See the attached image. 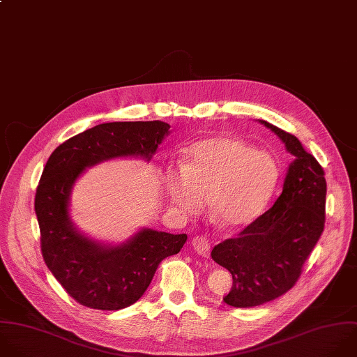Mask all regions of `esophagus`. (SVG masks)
Returning <instances> with one entry per match:
<instances>
[{"mask_svg":"<svg viewBox=\"0 0 357 357\" xmlns=\"http://www.w3.org/2000/svg\"><path fill=\"white\" fill-rule=\"evenodd\" d=\"M192 247L196 251V254L207 258L208 252H210V244L208 241L204 238V236H195L192 240Z\"/></svg>","mask_w":357,"mask_h":357,"instance_id":"esophagus-1","label":"esophagus"}]
</instances>
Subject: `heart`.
Returning a JSON list of instances; mask_svg holds the SVG:
<instances>
[{"mask_svg":"<svg viewBox=\"0 0 357 357\" xmlns=\"http://www.w3.org/2000/svg\"><path fill=\"white\" fill-rule=\"evenodd\" d=\"M279 181L276 158L241 139L217 135L192 144L182 168H168L165 190L174 210L199 214L208 204L225 228L251 224L266 207Z\"/></svg>","mask_w":357,"mask_h":357,"instance_id":"obj_1","label":"heart"}]
</instances>
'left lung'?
I'll use <instances>...</instances> for the list:
<instances>
[{
  "label": "left lung",
  "mask_w": 357,
  "mask_h": 357,
  "mask_svg": "<svg viewBox=\"0 0 357 357\" xmlns=\"http://www.w3.org/2000/svg\"><path fill=\"white\" fill-rule=\"evenodd\" d=\"M294 160L275 204L235 238L215 245L211 258L232 275L225 304L248 308L289 291L324 231L326 182L318 161L300 140L265 122Z\"/></svg>",
  "instance_id": "1"
}]
</instances>
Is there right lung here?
Instances as JSON below:
<instances>
[{
    "label": "right lung",
    "mask_w": 357,
    "mask_h": 357,
    "mask_svg": "<svg viewBox=\"0 0 357 357\" xmlns=\"http://www.w3.org/2000/svg\"><path fill=\"white\" fill-rule=\"evenodd\" d=\"M169 128L161 121L102 123L60 144L46 162L35 196L42 255L64 290L85 307L113 311L135 304L160 262L188 240L186 234L143 227L121 244H106L81 232L70 214L73 188L88 168L116 158L149 162Z\"/></svg>",
    "instance_id": "right-lung-1"
}]
</instances>
